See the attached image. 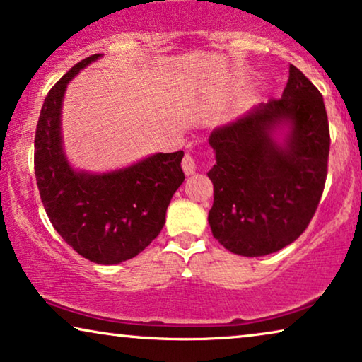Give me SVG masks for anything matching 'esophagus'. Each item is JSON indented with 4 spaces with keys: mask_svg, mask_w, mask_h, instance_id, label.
<instances>
[{
    "mask_svg": "<svg viewBox=\"0 0 362 362\" xmlns=\"http://www.w3.org/2000/svg\"><path fill=\"white\" fill-rule=\"evenodd\" d=\"M181 165H182V170H185L187 176L194 175V173H196V160H194V156L191 155V153H186L185 158H182Z\"/></svg>",
    "mask_w": 362,
    "mask_h": 362,
    "instance_id": "esophagus-1",
    "label": "esophagus"
}]
</instances>
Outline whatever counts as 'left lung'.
Segmentation results:
<instances>
[{
	"label": "left lung",
	"mask_w": 362,
	"mask_h": 362,
	"mask_svg": "<svg viewBox=\"0 0 362 362\" xmlns=\"http://www.w3.org/2000/svg\"><path fill=\"white\" fill-rule=\"evenodd\" d=\"M284 126L289 132L280 144L274 133ZM329 141L323 97L295 66L280 98L216 128L207 221L219 244L232 254L262 257L298 239L323 194Z\"/></svg>",
	"instance_id": "8db88e82"
}]
</instances>
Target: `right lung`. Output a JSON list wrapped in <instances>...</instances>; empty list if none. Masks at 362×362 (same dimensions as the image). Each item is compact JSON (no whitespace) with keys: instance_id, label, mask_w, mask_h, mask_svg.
<instances>
[{"instance_id":"add662e5","label":"right lung","mask_w":362,"mask_h":362,"mask_svg":"<svg viewBox=\"0 0 362 362\" xmlns=\"http://www.w3.org/2000/svg\"><path fill=\"white\" fill-rule=\"evenodd\" d=\"M100 56L77 62L44 98L34 138V173L59 235L93 264L113 265L133 259L161 232L171 197L185 181V153H156L103 175L72 170L62 150L64 92L81 69Z\"/></svg>"}]
</instances>
